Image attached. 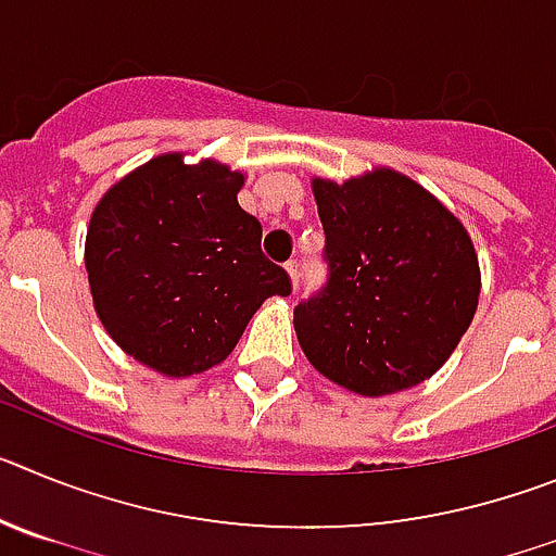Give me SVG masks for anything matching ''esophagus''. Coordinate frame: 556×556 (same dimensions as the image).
<instances>
[{
  "label": "esophagus",
  "instance_id": "obj_1",
  "mask_svg": "<svg viewBox=\"0 0 556 556\" xmlns=\"http://www.w3.org/2000/svg\"><path fill=\"white\" fill-rule=\"evenodd\" d=\"M287 275L289 281H292V289H298V281H301V262H287Z\"/></svg>",
  "mask_w": 556,
  "mask_h": 556
}]
</instances>
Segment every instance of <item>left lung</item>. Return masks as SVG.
<instances>
[{"mask_svg":"<svg viewBox=\"0 0 556 556\" xmlns=\"http://www.w3.org/2000/svg\"><path fill=\"white\" fill-rule=\"evenodd\" d=\"M328 283L294 308L314 370L367 397L409 390L448 362L479 306L481 273L454 211L390 166L312 180Z\"/></svg>","mask_w":556,"mask_h":556,"instance_id":"obj_1","label":"left lung"}]
</instances>
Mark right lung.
<instances>
[{
	"label": "right lung",
	"instance_id": "obj_1",
	"mask_svg": "<svg viewBox=\"0 0 556 556\" xmlns=\"http://www.w3.org/2000/svg\"><path fill=\"white\" fill-rule=\"evenodd\" d=\"M244 172L184 152L155 155L111 186L86 233L94 308L127 356L161 376L219 365L289 275L262 253V225L236 194Z\"/></svg>",
	"mask_w": 556,
	"mask_h": 556
}]
</instances>
